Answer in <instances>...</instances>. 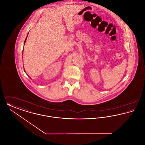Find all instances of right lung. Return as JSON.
<instances>
[{
    "mask_svg": "<svg viewBox=\"0 0 145 145\" xmlns=\"http://www.w3.org/2000/svg\"><path fill=\"white\" fill-rule=\"evenodd\" d=\"M28 35H27V37H26V39H25V41H24V44H25V41H26V40H27V37H28Z\"/></svg>",
    "mask_w": 145,
    "mask_h": 145,
    "instance_id": "obj_1",
    "label": "right lung"
}]
</instances>
